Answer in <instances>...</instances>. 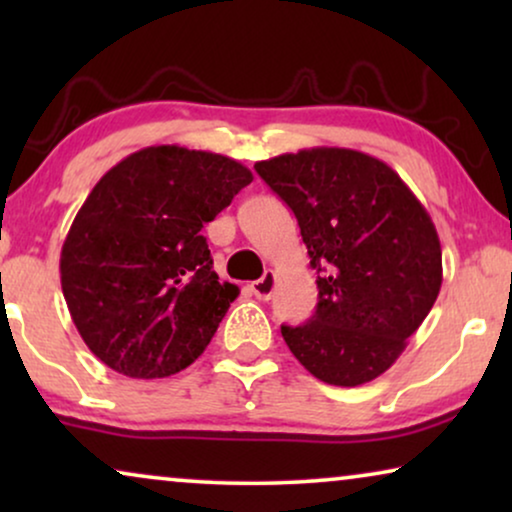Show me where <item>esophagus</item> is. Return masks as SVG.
Listing matches in <instances>:
<instances>
[{
    "mask_svg": "<svg viewBox=\"0 0 512 512\" xmlns=\"http://www.w3.org/2000/svg\"><path fill=\"white\" fill-rule=\"evenodd\" d=\"M275 284H277V275L272 270L265 272L261 279L251 282V291L258 300H270L272 293H275Z\"/></svg>",
    "mask_w": 512,
    "mask_h": 512,
    "instance_id": "34e87169",
    "label": "esophagus"
}]
</instances>
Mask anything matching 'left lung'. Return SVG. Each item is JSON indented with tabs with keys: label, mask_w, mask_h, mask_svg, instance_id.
<instances>
[{
	"label": "left lung",
	"mask_w": 512,
	"mask_h": 512,
	"mask_svg": "<svg viewBox=\"0 0 512 512\" xmlns=\"http://www.w3.org/2000/svg\"><path fill=\"white\" fill-rule=\"evenodd\" d=\"M296 214L317 270V312L282 326L305 370L359 387L394 366L443 284V251L429 212L380 158L314 146L256 163Z\"/></svg>",
	"instance_id": "left-lung-1"
}]
</instances>
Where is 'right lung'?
Wrapping results in <instances>:
<instances>
[{
    "mask_svg": "<svg viewBox=\"0 0 512 512\" xmlns=\"http://www.w3.org/2000/svg\"><path fill=\"white\" fill-rule=\"evenodd\" d=\"M254 181L249 167L186 146H146L97 181L69 228L60 282L76 331L137 380L191 366L240 296L212 270L205 223Z\"/></svg>",
    "mask_w": 512,
    "mask_h": 512,
    "instance_id": "right-lung-1",
    "label": "right lung"
}]
</instances>
